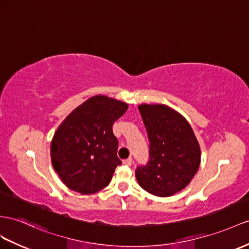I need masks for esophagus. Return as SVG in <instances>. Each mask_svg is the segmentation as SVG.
Listing matches in <instances>:
<instances>
[{
    "mask_svg": "<svg viewBox=\"0 0 249 249\" xmlns=\"http://www.w3.org/2000/svg\"><path fill=\"white\" fill-rule=\"evenodd\" d=\"M132 162H133V160H132V159L130 157V159H128V160H124V165H125V166H132Z\"/></svg>",
    "mask_w": 249,
    "mask_h": 249,
    "instance_id": "1",
    "label": "esophagus"
}]
</instances>
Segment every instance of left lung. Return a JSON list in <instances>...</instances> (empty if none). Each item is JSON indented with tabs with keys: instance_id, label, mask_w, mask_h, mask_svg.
Here are the masks:
<instances>
[{
	"instance_id": "obj_1",
	"label": "left lung",
	"mask_w": 249,
	"mask_h": 249,
	"mask_svg": "<svg viewBox=\"0 0 249 249\" xmlns=\"http://www.w3.org/2000/svg\"><path fill=\"white\" fill-rule=\"evenodd\" d=\"M150 142L149 161L139 166V186L156 196H173L190 183L201 162V149L189 123L165 105L138 107Z\"/></svg>"
}]
</instances>
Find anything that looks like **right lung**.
Instances as JSON below:
<instances>
[{
    "instance_id": "1",
    "label": "right lung",
    "mask_w": 249,
    "mask_h": 249,
    "mask_svg": "<svg viewBox=\"0 0 249 249\" xmlns=\"http://www.w3.org/2000/svg\"><path fill=\"white\" fill-rule=\"evenodd\" d=\"M125 102L97 95L76 107L59 125L51 144L53 167L71 190L93 195L110 183L121 165L113 124Z\"/></svg>"
}]
</instances>
